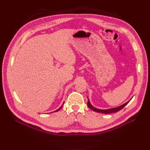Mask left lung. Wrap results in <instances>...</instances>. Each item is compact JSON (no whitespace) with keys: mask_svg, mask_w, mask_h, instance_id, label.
Listing matches in <instances>:
<instances>
[{"mask_svg":"<svg viewBox=\"0 0 150 150\" xmlns=\"http://www.w3.org/2000/svg\"><path fill=\"white\" fill-rule=\"evenodd\" d=\"M129 102L128 101L127 103H126L125 104H122V105L119 106V107H117V108H111V109H109V110H99V109L97 108H95L94 107H93L89 101V99H88V107L91 109V110L94 111H96V112H101V113H104V114H110V113H112V112H116L117 111H120L121 109L123 108Z\"/></svg>","mask_w":150,"mask_h":150,"instance_id":"obj_1","label":"left lung"}]
</instances>
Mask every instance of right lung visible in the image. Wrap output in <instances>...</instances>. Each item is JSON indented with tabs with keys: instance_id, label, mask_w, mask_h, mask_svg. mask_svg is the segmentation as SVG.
I'll return each instance as SVG.
<instances>
[{
	"instance_id": "obj_1",
	"label": "right lung",
	"mask_w": 150,
	"mask_h": 150,
	"mask_svg": "<svg viewBox=\"0 0 150 150\" xmlns=\"http://www.w3.org/2000/svg\"><path fill=\"white\" fill-rule=\"evenodd\" d=\"M62 106H61V108H59V109H58V110H56V111H54V112H56V111H59V110H60V109H61V108H62Z\"/></svg>"
}]
</instances>
